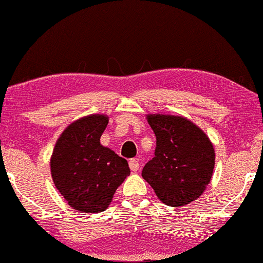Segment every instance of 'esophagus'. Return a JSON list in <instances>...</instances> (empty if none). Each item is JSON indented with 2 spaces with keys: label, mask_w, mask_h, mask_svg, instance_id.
Listing matches in <instances>:
<instances>
[{
  "label": "esophagus",
  "mask_w": 263,
  "mask_h": 263,
  "mask_svg": "<svg viewBox=\"0 0 263 263\" xmlns=\"http://www.w3.org/2000/svg\"><path fill=\"white\" fill-rule=\"evenodd\" d=\"M129 166H130L132 172H138L139 171V163H138L137 159H132L129 162Z\"/></svg>",
  "instance_id": "esophagus-1"
}]
</instances>
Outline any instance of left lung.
Masks as SVG:
<instances>
[{
    "mask_svg": "<svg viewBox=\"0 0 263 263\" xmlns=\"http://www.w3.org/2000/svg\"><path fill=\"white\" fill-rule=\"evenodd\" d=\"M146 120L157 146L142 177L164 204H189L211 182L216 159L213 144L198 125L180 115L148 114Z\"/></svg>",
    "mask_w": 263,
    "mask_h": 263,
    "instance_id": "left-lung-1",
    "label": "left lung"
}]
</instances>
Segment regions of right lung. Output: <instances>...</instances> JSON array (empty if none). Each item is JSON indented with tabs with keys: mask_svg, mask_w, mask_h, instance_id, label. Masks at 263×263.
I'll list each match as a JSON object with an SVG mask.
<instances>
[{
	"mask_svg": "<svg viewBox=\"0 0 263 263\" xmlns=\"http://www.w3.org/2000/svg\"><path fill=\"white\" fill-rule=\"evenodd\" d=\"M108 115L90 114L65 128L53 146V184L70 207L95 214L105 211L115 191L130 174L128 162L101 145Z\"/></svg>",
	"mask_w": 263,
	"mask_h": 263,
	"instance_id": "1",
	"label": "right lung"
}]
</instances>
